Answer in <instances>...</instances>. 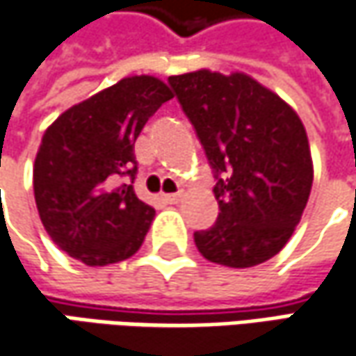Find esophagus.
Instances as JSON below:
<instances>
[{
	"mask_svg": "<svg viewBox=\"0 0 356 356\" xmlns=\"http://www.w3.org/2000/svg\"><path fill=\"white\" fill-rule=\"evenodd\" d=\"M182 200V194L180 192H176V194H164V202L166 204H178Z\"/></svg>",
	"mask_w": 356,
	"mask_h": 356,
	"instance_id": "obj_1",
	"label": "esophagus"
}]
</instances>
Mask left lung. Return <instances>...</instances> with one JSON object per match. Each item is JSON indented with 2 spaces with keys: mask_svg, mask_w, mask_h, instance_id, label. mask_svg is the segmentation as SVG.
Segmentation results:
<instances>
[{
  "mask_svg": "<svg viewBox=\"0 0 356 356\" xmlns=\"http://www.w3.org/2000/svg\"><path fill=\"white\" fill-rule=\"evenodd\" d=\"M216 178L212 227L194 234L213 264L253 267L289 241L307 206L313 164L301 118L243 73L168 76Z\"/></svg>",
  "mask_w": 356,
  "mask_h": 356,
  "instance_id": "8db88e82",
  "label": "left lung"
}]
</instances>
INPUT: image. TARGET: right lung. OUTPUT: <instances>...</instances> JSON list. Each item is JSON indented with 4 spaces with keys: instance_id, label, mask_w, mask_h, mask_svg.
<instances>
[{
    "instance_id": "obj_1",
    "label": "right lung",
    "mask_w": 356,
    "mask_h": 356,
    "mask_svg": "<svg viewBox=\"0 0 356 356\" xmlns=\"http://www.w3.org/2000/svg\"><path fill=\"white\" fill-rule=\"evenodd\" d=\"M172 90L156 76H127L71 106L43 134L35 204L57 248L87 266L138 252L154 208L134 194V143Z\"/></svg>"
}]
</instances>
